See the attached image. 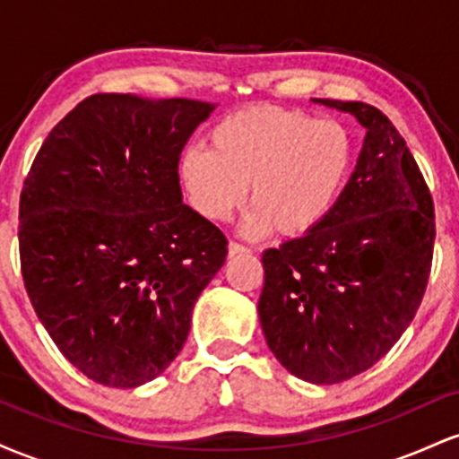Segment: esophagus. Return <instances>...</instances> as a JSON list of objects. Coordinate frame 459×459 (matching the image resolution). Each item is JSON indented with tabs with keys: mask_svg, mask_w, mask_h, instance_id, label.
<instances>
[{
	"mask_svg": "<svg viewBox=\"0 0 459 459\" xmlns=\"http://www.w3.org/2000/svg\"><path fill=\"white\" fill-rule=\"evenodd\" d=\"M246 252H247V247H246V246L237 244V241H229V255H230V256H237V255H246Z\"/></svg>",
	"mask_w": 459,
	"mask_h": 459,
	"instance_id": "1",
	"label": "esophagus"
}]
</instances>
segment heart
Instances as JSON below:
<instances>
[{
	"label": "heart",
	"instance_id": "1",
	"mask_svg": "<svg viewBox=\"0 0 459 459\" xmlns=\"http://www.w3.org/2000/svg\"><path fill=\"white\" fill-rule=\"evenodd\" d=\"M212 151L187 149L178 175L192 207L209 222H226L246 203L250 239L299 237L332 213L350 181L354 146L343 125L299 109L250 105L220 120Z\"/></svg>",
	"mask_w": 459,
	"mask_h": 459
}]
</instances>
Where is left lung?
<instances>
[{"label": "left lung", "mask_w": 459, "mask_h": 459, "mask_svg": "<svg viewBox=\"0 0 459 459\" xmlns=\"http://www.w3.org/2000/svg\"><path fill=\"white\" fill-rule=\"evenodd\" d=\"M367 127L339 203L317 229L263 252L259 317L299 380L339 384L391 351L414 319L434 256V200L394 125L362 101L315 99Z\"/></svg>", "instance_id": "left-lung-1"}]
</instances>
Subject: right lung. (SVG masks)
<instances>
[{"label":"right lung","instance_id":"obj_1","mask_svg":"<svg viewBox=\"0 0 459 459\" xmlns=\"http://www.w3.org/2000/svg\"><path fill=\"white\" fill-rule=\"evenodd\" d=\"M213 105L103 92L49 131L19 203L21 273L57 350L114 388L151 382L187 339L229 241L183 204L178 157Z\"/></svg>","mask_w":459,"mask_h":459}]
</instances>
